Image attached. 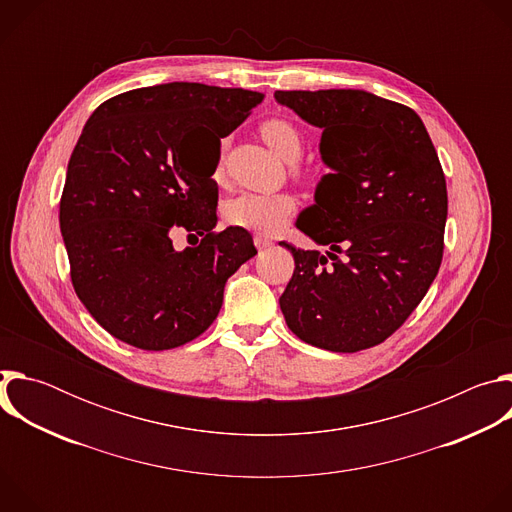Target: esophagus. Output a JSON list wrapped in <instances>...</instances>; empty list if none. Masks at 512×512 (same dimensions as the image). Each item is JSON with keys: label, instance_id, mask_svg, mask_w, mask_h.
Returning a JSON list of instances; mask_svg holds the SVG:
<instances>
[{"label": "esophagus", "instance_id": "esophagus-1", "mask_svg": "<svg viewBox=\"0 0 512 512\" xmlns=\"http://www.w3.org/2000/svg\"><path fill=\"white\" fill-rule=\"evenodd\" d=\"M255 247L257 249H269L271 245H273V241L271 239H267V237H261V235H255Z\"/></svg>", "mask_w": 512, "mask_h": 512}]
</instances>
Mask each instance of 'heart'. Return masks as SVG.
I'll list each match as a JSON object with an SVG mask.
<instances>
[{"mask_svg":"<svg viewBox=\"0 0 512 512\" xmlns=\"http://www.w3.org/2000/svg\"><path fill=\"white\" fill-rule=\"evenodd\" d=\"M261 135L271 148L285 160L298 162L304 154V137L302 131L283 117H269L261 123ZM227 148V139H221V150ZM223 166L221 160L216 164L214 176L221 178ZM294 174H302L300 168H294ZM296 200L287 192L277 194H259L243 192L223 202L225 223L237 229L253 231L259 235H277L285 229L289 218L294 216Z\"/></svg>","mask_w":512,"mask_h":512,"instance_id":"b5f03b06","label":"heart"}]
</instances>
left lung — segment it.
Returning a JSON list of instances; mask_svg holds the SVG:
<instances>
[{
  "label": "left lung",
  "mask_w": 512,
  "mask_h": 512,
  "mask_svg": "<svg viewBox=\"0 0 512 512\" xmlns=\"http://www.w3.org/2000/svg\"><path fill=\"white\" fill-rule=\"evenodd\" d=\"M275 99L322 127L332 168L298 218L331 259L281 243L296 261L279 298L283 318L312 346L373 348L405 324L440 271L448 218L440 158L407 105L352 89L275 91Z\"/></svg>",
  "instance_id": "left-lung-1"
}]
</instances>
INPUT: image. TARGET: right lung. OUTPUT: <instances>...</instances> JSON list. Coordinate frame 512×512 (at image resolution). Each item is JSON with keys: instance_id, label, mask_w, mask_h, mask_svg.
Instances as JSON below:
<instances>
[{"instance_id": "obj_1", "label": "right lung", "mask_w": 512, "mask_h": 512, "mask_svg": "<svg viewBox=\"0 0 512 512\" xmlns=\"http://www.w3.org/2000/svg\"><path fill=\"white\" fill-rule=\"evenodd\" d=\"M263 95L168 83L107 99L72 150L60 196L70 281L89 314L141 350L182 346L216 320L227 279L257 249L245 229L214 231L221 137ZM203 141V158L191 143ZM197 241L182 254L169 233Z\"/></svg>"}]
</instances>
